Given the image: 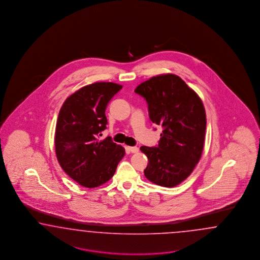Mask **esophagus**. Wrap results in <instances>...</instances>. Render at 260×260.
Here are the masks:
<instances>
[{
	"mask_svg": "<svg viewBox=\"0 0 260 260\" xmlns=\"http://www.w3.org/2000/svg\"><path fill=\"white\" fill-rule=\"evenodd\" d=\"M127 150H129L131 152H133V153H136V152H138L139 149L137 147H127Z\"/></svg>",
	"mask_w": 260,
	"mask_h": 260,
	"instance_id": "esophagus-1",
	"label": "esophagus"
}]
</instances>
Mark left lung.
Masks as SVG:
<instances>
[{
    "label": "left lung",
    "mask_w": 260,
    "mask_h": 260,
    "mask_svg": "<svg viewBox=\"0 0 260 260\" xmlns=\"http://www.w3.org/2000/svg\"><path fill=\"white\" fill-rule=\"evenodd\" d=\"M134 91L148 103L150 121L163 127L157 147L140 148L149 159L145 176L159 186L175 187L192 173L202 154L203 103L179 76L170 73L151 77Z\"/></svg>",
    "instance_id": "obj_1"
}]
</instances>
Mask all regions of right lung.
<instances>
[{"mask_svg": "<svg viewBox=\"0 0 260 260\" xmlns=\"http://www.w3.org/2000/svg\"><path fill=\"white\" fill-rule=\"evenodd\" d=\"M122 87L111 82L81 87L66 99L59 112L56 156L63 172L83 187L96 188L109 181L125 155V149L110 137L98 139L107 128L108 103Z\"/></svg>", "mask_w": 260, "mask_h": 260, "instance_id": "obj_1", "label": "right lung"}]
</instances>
